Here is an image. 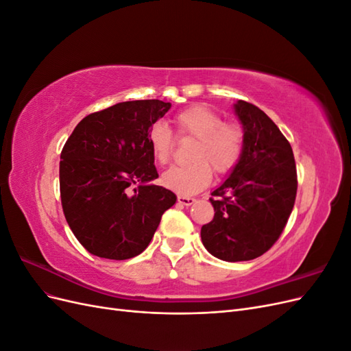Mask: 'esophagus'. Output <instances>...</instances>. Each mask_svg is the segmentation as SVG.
I'll return each mask as SVG.
<instances>
[{
	"label": "esophagus",
	"instance_id": "esophagus-1",
	"mask_svg": "<svg viewBox=\"0 0 351 351\" xmlns=\"http://www.w3.org/2000/svg\"><path fill=\"white\" fill-rule=\"evenodd\" d=\"M195 197H189V196H182V195H178L177 196V202L180 205H184V206H190L192 204H195Z\"/></svg>",
	"mask_w": 351,
	"mask_h": 351
}]
</instances>
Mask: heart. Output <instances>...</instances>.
<instances>
[{"label": "heart", "instance_id": "heart-1", "mask_svg": "<svg viewBox=\"0 0 351 351\" xmlns=\"http://www.w3.org/2000/svg\"><path fill=\"white\" fill-rule=\"evenodd\" d=\"M178 134L195 137L189 158L192 162L169 168L162 183L180 195H195L204 190L215 174H227L234 168L246 146V129L239 120H226L205 105H193L176 115ZM154 158L168 164L173 158L174 134L164 123H155L147 133Z\"/></svg>", "mask_w": 351, "mask_h": 351}]
</instances>
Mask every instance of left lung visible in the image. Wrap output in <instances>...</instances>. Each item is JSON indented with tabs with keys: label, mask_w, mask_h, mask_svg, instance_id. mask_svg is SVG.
Segmentation results:
<instances>
[{
	"label": "left lung",
	"mask_w": 351,
	"mask_h": 351,
	"mask_svg": "<svg viewBox=\"0 0 351 351\" xmlns=\"http://www.w3.org/2000/svg\"><path fill=\"white\" fill-rule=\"evenodd\" d=\"M246 129V146L230 177L209 199L214 219L200 230L215 258L252 261L268 252L290 218L297 195V171L290 142L256 105H234Z\"/></svg>",
	"instance_id": "8db88e82"
}]
</instances>
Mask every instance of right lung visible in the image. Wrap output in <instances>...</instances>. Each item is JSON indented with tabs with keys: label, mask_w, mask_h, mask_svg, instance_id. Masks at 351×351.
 <instances>
[{
	"label": "right lung",
	"mask_w": 351,
	"mask_h": 351,
	"mask_svg": "<svg viewBox=\"0 0 351 351\" xmlns=\"http://www.w3.org/2000/svg\"><path fill=\"white\" fill-rule=\"evenodd\" d=\"M171 104L127 101L92 112L76 125L60 161L67 224L95 256L124 261L151 243L177 196L149 184L158 178L147 133Z\"/></svg>",
	"instance_id": "obj_1"
}]
</instances>
